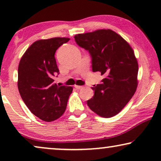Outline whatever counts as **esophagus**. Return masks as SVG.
Masks as SVG:
<instances>
[{
	"label": "esophagus",
	"instance_id": "34e87169",
	"mask_svg": "<svg viewBox=\"0 0 161 161\" xmlns=\"http://www.w3.org/2000/svg\"><path fill=\"white\" fill-rule=\"evenodd\" d=\"M75 89H83V86H77V85H75Z\"/></svg>",
	"mask_w": 161,
	"mask_h": 161
}]
</instances>
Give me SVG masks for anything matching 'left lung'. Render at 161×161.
I'll list each match as a JSON object with an SVG mask.
<instances>
[{
    "instance_id": "1",
    "label": "left lung",
    "mask_w": 161,
    "mask_h": 161,
    "mask_svg": "<svg viewBox=\"0 0 161 161\" xmlns=\"http://www.w3.org/2000/svg\"><path fill=\"white\" fill-rule=\"evenodd\" d=\"M80 47L89 50L92 70L105 78L94 86V96L87 100L97 115L110 118L122 111L138 86V64L133 48L119 34L111 29H99L74 36Z\"/></svg>"
}]
</instances>
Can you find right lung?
Here are the masks:
<instances>
[{
  "mask_svg": "<svg viewBox=\"0 0 161 161\" xmlns=\"http://www.w3.org/2000/svg\"><path fill=\"white\" fill-rule=\"evenodd\" d=\"M69 40L67 37L39 39L26 50L19 61V94L31 112L45 122H53L63 115L73 89L54 83L59 72L55 53Z\"/></svg>",
  "mask_w": 161,
  "mask_h": 161,
  "instance_id": "right-lung-1",
  "label": "right lung"
}]
</instances>
